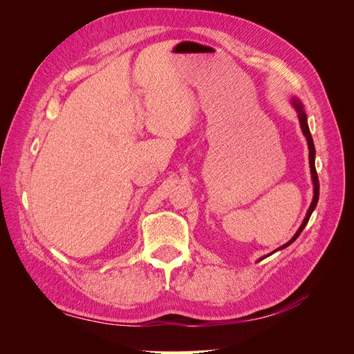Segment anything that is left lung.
<instances>
[{"instance_id":"left-lung-1","label":"left lung","mask_w":354,"mask_h":354,"mask_svg":"<svg viewBox=\"0 0 354 354\" xmlns=\"http://www.w3.org/2000/svg\"><path fill=\"white\" fill-rule=\"evenodd\" d=\"M291 104H292V108L297 111L299 127H301V131H303V134L306 136V140H307V145H308V162H310V174H312V181H313V199H312V203H310V207H308V209H307V214H306V217H304V220H303V223H301V226L298 227V230L295 232L294 236H292L291 239H289L286 243H283L282 246H279V248H277V250H274V251H272L270 254H267V255L261 257V259H260L259 261H261L263 259H266V257H269V255H272V254H274V252H277V251L285 250L286 246L291 245V243L299 236V233H301L303 229L306 227V224L308 223V218H310V216H312V212L315 211V208H316V205H317V201H319V180H317V173H316V167H315V155H316V151H315V143H313L312 134H310V130H308L307 115H306V112H304L303 103L299 102L297 97H292V99H291Z\"/></svg>"}]
</instances>
